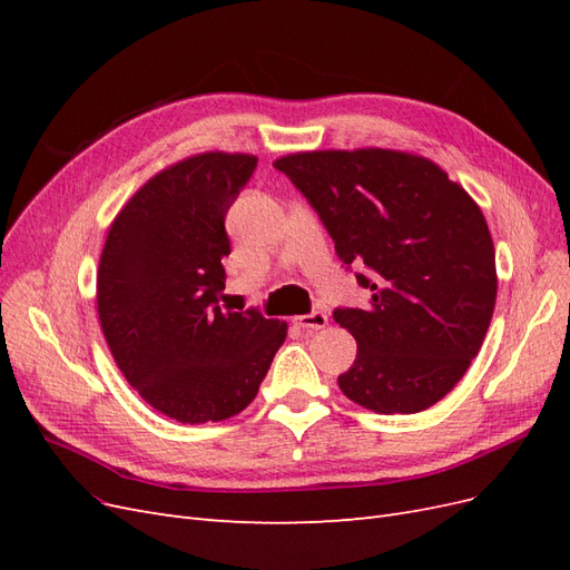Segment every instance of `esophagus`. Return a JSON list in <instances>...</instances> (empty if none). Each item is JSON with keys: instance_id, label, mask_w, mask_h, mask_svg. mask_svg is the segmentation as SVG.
Masks as SVG:
<instances>
[{"instance_id": "obj_1", "label": "esophagus", "mask_w": 570, "mask_h": 570, "mask_svg": "<svg viewBox=\"0 0 570 570\" xmlns=\"http://www.w3.org/2000/svg\"><path fill=\"white\" fill-rule=\"evenodd\" d=\"M297 325L302 327V331H321V327L327 325V316L323 312H312L306 316H299Z\"/></svg>"}]
</instances>
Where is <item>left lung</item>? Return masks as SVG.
I'll list each match as a JSON object with an SVG mask.
<instances>
[{
  "label": "left lung",
  "mask_w": 570,
  "mask_h": 570,
  "mask_svg": "<svg viewBox=\"0 0 570 570\" xmlns=\"http://www.w3.org/2000/svg\"><path fill=\"white\" fill-rule=\"evenodd\" d=\"M273 166L371 289L364 308L333 312L356 340L340 390L375 413L440 402L469 371L494 312V245L478 204L440 166L404 151H299Z\"/></svg>",
  "instance_id": "obj_1"
}]
</instances>
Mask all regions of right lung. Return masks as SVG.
I'll use <instances>...</instances> for the list:
<instances>
[{"instance_id": "1", "label": "right lung", "mask_w": 570, "mask_h": 570, "mask_svg": "<svg viewBox=\"0 0 570 570\" xmlns=\"http://www.w3.org/2000/svg\"><path fill=\"white\" fill-rule=\"evenodd\" d=\"M254 168L249 154L206 151L161 170L120 209L99 258V323L116 366L180 423L247 409L287 335L254 306H218L226 216Z\"/></svg>"}]
</instances>
